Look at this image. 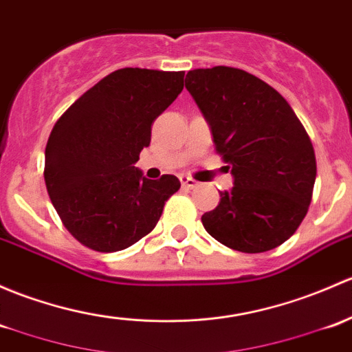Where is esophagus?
Returning a JSON list of instances; mask_svg holds the SVG:
<instances>
[{"label":"esophagus","instance_id":"34e87169","mask_svg":"<svg viewBox=\"0 0 352 352\" xmlns=\"http://www.w3.org/2000/svg\"><path fill=\"white\" fill-rule=\"evenodd\" d=\"M180 182H182V187L187 188V190H192V188L197 187V182L190 177H180Z\"/></svg>","mask_w":352,"mask_h":352}]
</instances>
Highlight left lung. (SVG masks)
Listing matches in <instances>:
<instances>
[{"label":"left lung","instance_id":"1","mask_svg":"<svg viewBox=\"0 0 352 352\" xmlns=\"http://www.w3.org/2000/svg\"><path fill=\"white\" fill-rule=\"evenodd\" d=\"M186 87L234 177L216 209L202 216L206 231L243 253L280 246L305 217L317 175L300 120L278 91L241 69L190 70Z\"/></svg>","mask_w":352,"mask_h":352}]
</instances>
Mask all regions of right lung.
<instances>
[{
  "label": "right lung",
  "mask_w": 352,
  "mask_h": 352,
  "mask_svg": "<svg viewBox=\"0 0 352 352\" xmlns=\"http://www.w3.org/2000/svg\"><path fill=\"white\" fill-rule=\"evenodd\" d=\"M184 89V72H111L58 118L45 148V186L62 223L84 246L121 251L146 236L180 188L136 168L151 124Z\"/></svg>",
  "instance_id": "right-lung-1"
}]
</instances>
